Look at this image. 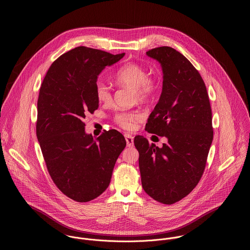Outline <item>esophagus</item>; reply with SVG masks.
<instances>
[{
    "label": "esophagus",
    "instance_id": "34e87169",
    "mask_svg": "<svg viewBox=\"0 0 250 250\" xmlns=\"http://www.w3.org/2000/svg\"><path fill=\"white\" fill-rule=\"evenodd\" d=\"M125 140H126V143H127L128 147H131L134 145V138L130 134H125Z\"/></svg>",
    "mask_w": 250,
    "mask_h": 250
}]
</instances>
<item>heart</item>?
I'll return each mask as SVG.
<instances>
[{"instance_id": "b5f03b06", "label": "heart", "mask_w": 250, "mask_h": 250, "mask_svg": "<svg viewBox=\"0 0 250 250\" xmlns=\"http://www.w3.org/2000/svg\"><path fill=\"white\" fill-rule=\"evenodd\" d=\"M114 81L121 85L135 89L140 101L149 100L157 90V81L148 76L147 70L138 63H127L114 75ZM96 97L99 101L107 102L111 98L109 87L103 81H98L95 85ZM142 115L139 111H123L114 116L115 122L126 130H132Z\"/></svg>"}]
</instances>
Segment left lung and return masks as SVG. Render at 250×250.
Wrapping results in <instances>:
<instances>
[{"mask_svg": "<svg viewBox=\"0 0 250 250\" xmlns=\"http://www.w3.org/2000/svg\"><path fill=\"white\" fill-rule=\"evenodd\" d=\"M146 55L161 63L163 89L145 130L166 137L159 148L143 136L135 138L144 191L170 205L187 196L205 169L213 142L212 109L199 72L178 51L158 47Z\"/></svg>", "mask_w": 250, "mask_h": 250, "instance_id": "8db88e82", "label": "left lung"}]
</instances>
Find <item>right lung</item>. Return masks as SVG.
Masks as SVG:
<instances>
[{"label": "right lung", "instance_id": "add662e5", "mask_svg": "<svg viewBox=\"0 0 250 250\" xmlns=\"http://www.w3.org/2000/svg\"><path fill=\"white\" fill-rule=\"evenodd\" d=\"M124 56L84 46L72 49L52 63L39 90L36 136L47 169L60 190L77 202H88L107 189L126 146L118 131L94 140L83 123L85 114L99 107V74Z\"/></svg>", "mask_w": 250, "mask_h": 250}]
</instances>
